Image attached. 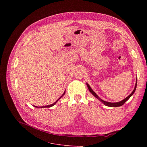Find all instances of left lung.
<instances>
[{
    "label": "left lung",
    "mask_w": 147,
    "mask_h": 147,
    "mask_svg": "<svg viewBox=\"0 0 147 147\" xmlns=\"http://www.w3.org/2000/svg\"><path fill=\"white\" fill-rule=\"evenodd\" d=\"M86 84H87V86H88V88L89 91L90 92V93H91L92 95H93L95 97H96L97 99H98L100 101L102 102L104 105H107V106H108V107H120V106L123 105L127 101V100L131 97V96H132V95L134 94V92H135V90H136V88L137 80H136V84H135V86L134 90H133V92H132V93H131V94H130L127 97H126L125 99H124L123 100H122V101H120V102H107V101H104V100H102V99H101V98H100L96 94L95 92L91 89V88L90 87V86L89 85L88 83H86Z\"/></svg>",
    "instance_id": "1"
}]
</instances>
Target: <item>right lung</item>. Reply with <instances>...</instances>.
<instances>
[{
    "mask_svg": "<svg viewBox=\"0 0 147 147\" xmlns=\"http://www.w3.org/2000/svg\"><path fill=\"white\" fill-rule=\"evenodd\" d=\"M65 92H64V94H63V95H62V96H61V97H60V98H59V99H58L57 100V101L56 102H54L53 104H51V105H47V106H44V107H40V108H43H43H49V107H51L53 106L54 105H55V104L57 103V101H58V100H59V99H60V98H61L62 96H63L64 95V94H65ZM34 107H36V108H37V107L38 108V107H37V106H34ZM38 108H39V107H38Z\"/></svg>",
    "mask_w": 147,
    "mask_h": 147,
    "instance_id": "add662e5",
    "label": "right lung"
}]
</instances>
